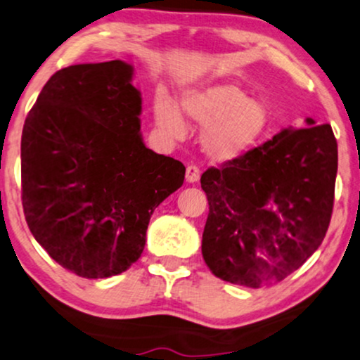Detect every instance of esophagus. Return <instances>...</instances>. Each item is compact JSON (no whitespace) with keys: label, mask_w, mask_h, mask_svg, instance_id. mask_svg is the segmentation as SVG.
<instances>
[{"label":"esophagus","mask_w":360,"mask_h":360,"mask_svg":"<svg viewBox=\"0 0 360 360\" xmlns=\"http://www.w3.org/2000/svg\"><path fill=\"white\" fill-rule=\"evenodd\" d=\"M199 177H201V171H199L198 166L189 165L186 167V181H188V183H198Z\"/></svg>","instance_id":"obj_1"}]
</instances>
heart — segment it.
I'll return each instance as SVG.
<instances>
[{
  "mask_svg": "<svg viewBox=\"0 0 360 360\" xmlns=\"http://www.w3.org/2000/svg\"><path fill=\"white\" fill-rule=\"evenodd\" d=\"M183 109L191 120L209 127L204 148L217 161L243 156L271 127V111L262 99H252L236 84H212L183 94ZM159 127L171 138H183L186 124L179 108L167 96L154 104Z\"/></svg>",
  "mask_w": 360,
  "mask_h": 360,
  "instance_id": "b5f03b06",
  "label": "heart"
}]
</instances>
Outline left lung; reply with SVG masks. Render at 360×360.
I'll list each match as a JSON object with an SVG mask.
<instances>
[{"label":"left lung","instance_id":"obj_1","mask_svg":"<svg viewBox=\"0 0 360 360\" xmlns=\"http://www.w3.org/2000/svg\"><path fill=\"white\" fill-rule=\"evenodd\" d=\"M306 122L201 176L209 202L202 257L219 279L271 285L297 271L324 240L338 141L330 124Z\"/></svg>","mask_w":360,"mask_h":360}]
</instances>
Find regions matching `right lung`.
I'll return each mask as SVG.
<instances>
[{
  "mask_svg": "<svg viewBox=\"0 0 360 360\" xmlns=\"http://www.w3.org/2000/svg\"><path fill=\"white\" fill-rule=\"evenodd\" d=\"M133 66L115 59L54 72L26 116L21 199L34 239L86 279L141 257L151 214L184 183L181 161L141 138Z\"/></svg>",
  "mask_w": 360,
  "mask_h": 360,
  "instance_id": "1",
  "label": "right lung"
}]
</instances>
